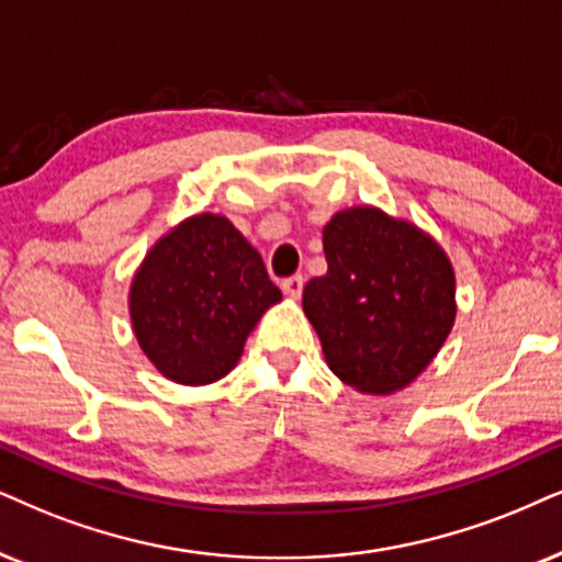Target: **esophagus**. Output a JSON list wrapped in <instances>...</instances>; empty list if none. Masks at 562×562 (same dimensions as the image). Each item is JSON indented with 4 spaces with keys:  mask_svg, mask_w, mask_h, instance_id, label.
<instances>
[{
    "mask_svg": "<svg viewBox=\"0 0 562 562\" xmlns=\"http://www.w3.org/2000/svg\"><path fill=\"white\" fill-rule=\"evenodd\" d=\"M282 290H285L288 297H301L303 274H293V277H288V280H282Z\"/></svg>",
    "mask_w": 562,
    "mask_h": 562,
    "instance_id": "1",
    "label": "esophagus"
}]
</instances>
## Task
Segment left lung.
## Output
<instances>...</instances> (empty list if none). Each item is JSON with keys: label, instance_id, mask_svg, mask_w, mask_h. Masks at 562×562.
<instances>
[{"label": "left lung", "instance_id": "8db88e82", "mask_svg": "<svg viewBox=\"0 0 562 562\" xmlns=\"http://www.w3.org/2000/svg\"><path fill=\"white\" fill-rule=\"evenodd\" d=\"M324 254L329 269L303 288V311L326 366L363 394L400 392L430 366L457 318L449 257L417 225L375 207L337 212Z\"/></svg>", "mask_w": 562, "mask_h": 562}]
</instances>
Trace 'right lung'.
Returning <instances> with one entry per match:
<instances>
[{
    "label": "right lung",
    "mask_w": 562,
    "mask_h": 562,
    "mask_svg": "<svg viewBox=\"0 0 562 562\" xmlns=\"http://www.w3.org/2000/svg\"><path fill=\"white\" fill-rule=\"evenodd\" d=\"M259 251L223 215H194L142 261L130 314L142 352L176 383L204 386L236 368L246 337L280 303Z\"/></svg>",
    "instance_id": "add662e5"
}]
</instances>
